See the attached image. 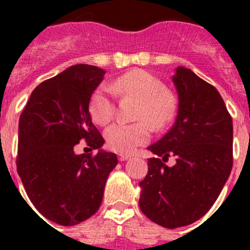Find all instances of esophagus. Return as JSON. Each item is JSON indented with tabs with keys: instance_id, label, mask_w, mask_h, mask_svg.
I'll return each mask as SVG.
<instances>
[{
	"instance_id": "34e87169",
	"label": "esophagus",
	"mask_w": 250,
	"mask_h": 250,
	"mask_svg": "<svg viewBox=\"0 0 250 250\" xmlns=\"http://www.w3.org/2000/svg\"><path fill=\"white\" fill-rule=\"evenodd\" d=\"M127 159H130V155H127V154H119V160L120 161H125Z\"/></svg>"
}]
</instances>
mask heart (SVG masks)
Returning <instances> with one entry per match:
<instances>
[{"label":"heart","mask_w":250,"mask_h":250,"mask_svg":"<svg viewBox=\"0 0 250 250\" xmlns=\"http://www.w3.org/2000/svg\"><path fill=\"white\" fill-rule=\"evenodd\" d=\"M112 92L123 98L138 100L135 124H114L105 131L106 145L120 154H130L150 139V126L156 129L173 120L176 112V100L169 90L164 89L160 79L144 70H131L112 81L109 87L101 85L94 90L89 101L92 120L105 126L112 120L115 103Z\"/></svg>","instance_id":"1"}]
</instances>
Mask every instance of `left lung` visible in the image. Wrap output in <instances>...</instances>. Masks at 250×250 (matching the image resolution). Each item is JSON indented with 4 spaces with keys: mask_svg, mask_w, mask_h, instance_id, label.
I'll list each match as a JSON object with an SVG mask.
<instances>
[{
    "mask_svg": "<svg viewBox=\"0 0 250 250\" xmlns=\"http://www.w3.org/2000/svg\"><path fill=\"white\" fill-rule=\"evenodd\" d=\"M179 98L171 129L147 150V174L139 183L141 211L156 224L185 227L208 213L233 167V121L213 85L190 68L176 67ZM176 156L174 167L165 163Z\"/></svg>",
    "mask_w": 250,
    "mask_h": 250,
    "instance_id": "obj_1",
    "label": "left lung"
}]
</instances>
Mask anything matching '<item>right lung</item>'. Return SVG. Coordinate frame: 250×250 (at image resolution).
I'll return each instance as SVG.
<instances>
[{
    "mask_svg": "<svg viewBox=\"0 0 250 250\" xmlns=\"http://www.w3.org/2000/svg\"><path fill=\"white\" fill-rule=\"evenodd\" d=\"M105 71L75 65L40 83L20 116L17 173L31 203L46 219L76 225L100 208L116 154L101 150L105 140L92 124L89 101ZM86 140L96 156L74 154Z\"/></svg>",
    "mask_w": 250,
    "mask_h": 250,
    "instance_id": "right-lung-1",
    "label": "right lung"
}]
</instances>
